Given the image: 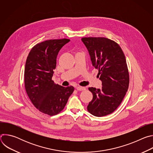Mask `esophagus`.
<instances>
[{
	"instance_id": "34e87169",
	"label": "esophagus",
	"mask_w": 153,
	"mask_h": 153,
	"mask_svg": "<svg viewBox=\"0 0 153 153\" xmlns=\"http://www.w3.org/2000/svg\"><path fill=\"white\" fill-rule=\"evenodd\" d=\"M76 90H78V91H83V90H86L85 89V87H82V86H77L76 87Z\"/></svg>"
}]
</instances>
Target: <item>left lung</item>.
Here are the masks:
<instances>
[{"mask_svg": "<svg viewBox=\"0 0 153 153\" xmlns=\"http://www.w3.org/2000/svg\"><path fill=\"white\" fill-rule=\"evenodd\" d=\"M93 66L99 71L101 89L91 87L93 97L87 110L97 117L113 113L128 91L129 76L125 54L117 43L106 37H82Z\"/></svg>", "mask_w": 153, "mask_h": 153, "instance_id": "8db88e82", "label": "left lung"}]
</instances>
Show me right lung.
<instances>
[{
    "mask_svg": "<svg viewBox=\"0 0 153 153\" xmlns=\"http://www.w3.org/2000/svg\"><path fill=\"white\" fill-rule=\"evenodd\" d=\"M68 39H50L34 45L27 59L24 72L25 88L34 106L41 113L54 116L60 113L74 90L52 80L56 59Z\"/></svg>",
    "mask_w": 153,
    "mask_h": 153,
    "instance_id": "obj_1",
    "label": "right lung"
}]
</instances>
